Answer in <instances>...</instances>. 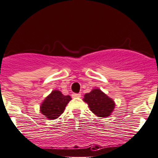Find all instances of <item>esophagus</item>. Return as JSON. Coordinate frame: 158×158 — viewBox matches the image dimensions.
I'll list each match as a JSON object with an SVG mask.
<instances>
[{"instance_id":"1","label":"esophagus","mask_w":158,"mask_h":158,"mask_svg":"<svg viewBox=\"0 0 158 158\" xmlns=\"http://www.w3.org/2000/svg\"><path fill=\"white\" fill-rule=\"evenodd\" d=\"M81 96V93H73L72 94V97L73 98H80Z\"/></svg>"}]
</instances>
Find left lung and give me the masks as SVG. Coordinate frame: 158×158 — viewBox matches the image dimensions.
Returning a JSON list of instances; mask_svg holds the SVG:
<instances>
[{
  "label": "left lung",
  "instance_id": "8db88e82",
  "mask_svg": "<svg viewBox=\"0 0 158 158\" xmlns=\"http://www.w3.org/2000/svg\"><path fill=\"white\" fill-rule=\"evenodd\" d=\"M84 101L91 110L99 118H106L111 114L115 106L114 102L100 89H93L85 95Z\"/></svg>",
  "mask_w": 158,
  "mask_h": 158
}]
</instances>
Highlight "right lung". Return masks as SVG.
Instances as JSON below:
<instances>
[{"label": "right lung", "mask_w": 158, "mask_h": 158, "mask_svg": "<svg viewBox=\"0 0 158 158\" xmlns=\"http://www.w3.org/2000/svg\"><path fill=\"white\" fill-rule=\"evenodd\" d=\"M70 100L71 97L69 95H63L61 92L54 90L42 102L40 106V112L48 119H56L63 114Z\"/></svg>", "instance_id": "obj_1"}]
</instances>
